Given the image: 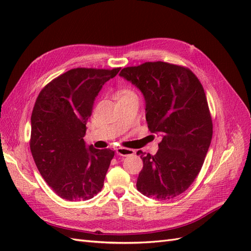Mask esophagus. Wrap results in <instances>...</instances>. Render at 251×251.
<instances>
[{"mask_svg": "<svg viewBox=\"0 0 251 251\" xmlns=\"http://www.w3.org/2000/svg\"><path fill=\"white\" fill-rule=\"evenodd\" d=\"M116 153L119 156H128V155H133L135 153V151L131 149H126V148H117Z\"/></svg>", "mask_w": 251, "mask_h": 251, "instance_id": "obj_1", "label": "esophagus"}]
</instances>
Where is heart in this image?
Returning a JSON list of instances; mask_svg holds the SVG:
<instances>
[{"instance_id":"b5f03b06","label":"heart","mask_w":251,"mask_h":251,"mask_svg":"<svg viewBox=\"0 0 251 251\" xmlns=\"http://www.w3.org/2000/svg\"><path fill=\"white\" fill-rule=\"evenodd\" d=\"M127 96H136V94L133 92L132 90H128V89H124V90L119 91V93H118V98L127 97Z\"/></svg>"}]
</instances>
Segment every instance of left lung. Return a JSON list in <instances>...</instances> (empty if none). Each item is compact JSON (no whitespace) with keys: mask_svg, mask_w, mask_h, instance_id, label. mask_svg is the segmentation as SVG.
<instances>
[{"mask_svg":"<svg viewBox=\"0 0 251 251\" xmlns=\"http://www.w3.org/2000/svg\"><path fill=\"white\" fill-rule=\"evenodd\" d=\"M119 76L141 91L151 133L162 136L156 155H144L137 189L149 198L173 199L191 186L212 137L204 89L187 68L164 62L124 68Z\"/></svg>","mask_w":251,"mask_h":251,"instance_id":"8db88e82","label":"left lung"}]
</instances>
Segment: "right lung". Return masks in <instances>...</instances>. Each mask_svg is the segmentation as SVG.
Instances as JSON below:
<instances>
[{
    "mask_svg": "<svg viewBox=\"0 0 251 251\" xmlns=\"http://www.w3.org/2000/svg\"><path fill=\"white\" fill-rule=\"evenodd\" d=\"M119 70L71 69L36 98L30 150L42 177L60 198L86 201L101 191L114 151L88 147L83 137L96 96Z\"/></svg>",
    "mask_w": 251,
    "mask_h": 251,
    "instance_id": "add662e5",
    "label": "right lung"
}]
</instances>
